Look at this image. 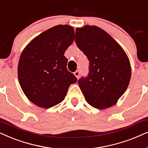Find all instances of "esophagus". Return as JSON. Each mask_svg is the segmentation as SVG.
Wrapping results in <instances>:
<instances>
[{
	"mask_svg": "<svg viewBox=\"0 0 148 148\" xmlns=\"http://www.w3.org/2000/svg\"><path fill=\"white\" fill-rule=\"evenodd\" d=\"M74 75H75V76L77 78H79V76H80V72L78 70H77V71H76L74 73Z\"/></svg>",
	"mask_w": 148,
	"mask_h": 148,
	"instance_id": "esophagus-1",
	"label": "esophagus"
}]
</instances>
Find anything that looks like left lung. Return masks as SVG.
Wrapping results in <instances>:
<instances>
[{
	"label": "left lung",
	"mask_w": 148,
	"mask_h": 148,
	"mask_svg": "<svg viewBox=\"0 0 148 148\" xmlns=\"http://www.w3.org/2000/svg\"><path fill=\"white\" fill-rule=\"evenodd\" d=\"M75 42L89 61L87 77L78 81L85 100L99 110L115 105L131 76L125 51L110 34L95 25L76 28Z\"/></svg>",
	"instance_id": "1"
}]
</instances>
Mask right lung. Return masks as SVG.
<instances>
[{
    "instance_id": "1",
    "label": "right lung",
    "mask_w": 148,
    "mask_h": 148,
    "mask_svg": "<svg viewBox=\"0 0 148 148\" xmlns=\"http://www.w3.org/2000/svg\"><path fill=\"white\" fill-rule=\"evenodd\" d=\"M74 40V29L58 25L43 32L25 47L17 74L21 88L29 101L50 108L65 99L77 78L67 69L65 51Z\"/></svg>"
}]
</instances>
